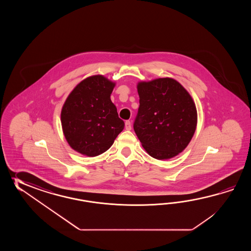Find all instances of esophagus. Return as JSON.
<instances>
[{"label":"esophagus","mask_w":251,"mask_h":251,"mask_svg":"<svg viewBox=\"0 0 251 251\" xmlns=\"http://www.w3.org/2000/svg\"><path fill=\"white\" fill-rule=\"evenodd\" d=\"M125 127H126V130H131V129H132L131 122H130V121H126V123H125Z\"/></svg>","instance_id":"esophagus-1"}]
</instances>
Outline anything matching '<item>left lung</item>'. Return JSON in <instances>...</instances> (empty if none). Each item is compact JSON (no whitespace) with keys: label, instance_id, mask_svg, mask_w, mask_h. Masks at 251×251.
Returning a JSON list of instances; mask_svg holds the SVG:
<instances>
[{"label":"left lung","instance_id":"8db88e82","mask_svg":"<svg viewBox=\"0 0 251 251\" xmlns=\"http://www.w3.org/2000/svg\"><path fill=\"white\" fill-rule=\"evenodd\" d=\"M140 106L133 129L144 150L157 160L175 157L191 141L197 107L185 88L171 78L137 85Z\"/></svg>","mask_w":251,"mask_h":251}]
</instances>
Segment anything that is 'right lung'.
Masks as SVG:
<instances>
[{
  "label": "right lung",
  "mask_w": 251,
  "mask_h": 251,
  "mask_svg": "<svg viewBox=\"0 0 251 251\" xmlns=\"http://www.w3.org/2000/svg\"><path fill=\"white\" fill-rule=\"evenodd\" d=\"M115 83L102 75L80 81L64 102L61 122L73 149L95 157L111 147L125 126L110 100Z\"/></svg>",
  "instance_id": "right-lung-1"
}]
</instances>
